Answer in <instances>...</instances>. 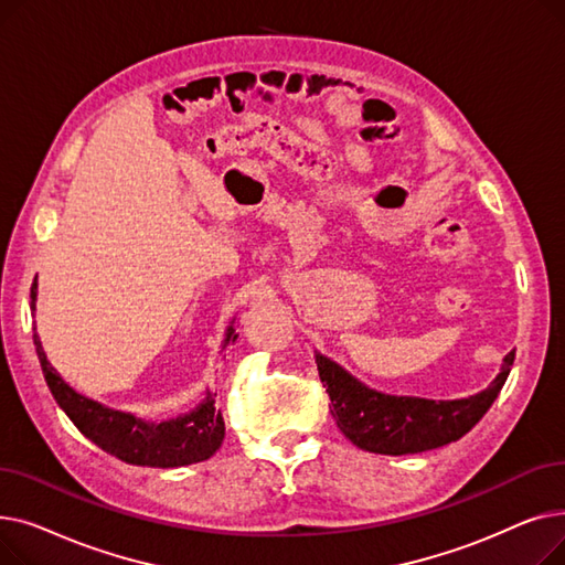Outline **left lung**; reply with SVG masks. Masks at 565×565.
I'll use <instances>...</instances> for the list:
<instances>
[{
  "label": "left lung",
  "mask_w": 565,
  "mask_h": 565,
  "mask_svg": "<svg viewBox=\"0 0 565 565\" xmlns=\"http://www.w3.org/2000/svg\"><path fill=\"white\" fill-rule=\"evenodd\" d=\"M515 362V350L503 360L490 387L460 401H430L419 396H390L364 387L332 360L316 354L322 387L332 401L339 430L360 449L384 456L430 451L451 444L477 426L490 409Z\"/></svg>",
  "instance_id": "obj_1"
}]
</instances>
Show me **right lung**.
<instances>
[{
  "mask_svg": "<svg viewBox=\"0 0 565 565\" xmlns=\"http://www.w3.org/2000/svg\"><path fill=\"white\" fill-rule=\"evenodd\" d=\"M32 311L36 309V279L32 284ZM235 330L228 328L224 345L235 341ZM34 345L43 366V375L54 401L62 405L71 422L88 439L118 460L141 465V467H183L211 458L224 439V419L215 405V396L207 392L205 401L185 417H178L162 424H146L135 419L132 414L114 412L94 401H88L73 392L68 384L58 377L54 366L47 362L39 334H34Z\"/></svg>",
  "mask_w": 565,
  "mask_h": 565,
  "instance_id": "add662e5",
  "label": "right lung"
}]
</instances>
